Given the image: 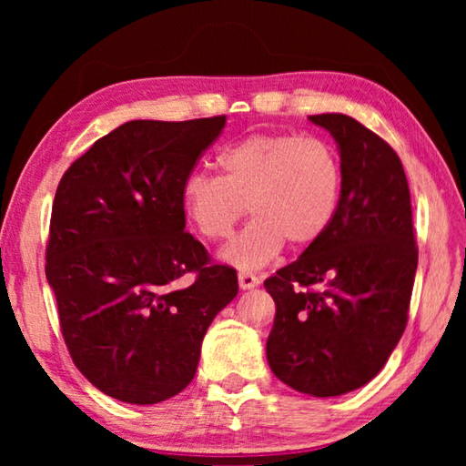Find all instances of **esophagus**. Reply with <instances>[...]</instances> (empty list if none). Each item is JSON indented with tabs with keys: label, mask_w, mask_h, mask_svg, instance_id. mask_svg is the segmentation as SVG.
Wrapping results in <instances>:
<instances>
[{
	"label": "esophagus",
	"mask_w": 466,
	"mask_h": 466,
	"mask_svg": "<svg viewBox=\"0 0 466 466\" xmlns=\"http://www.w3.org/2000/svg\"><path fill=\"white\" fill-rule=\"evenodd\" d=\"M238 283H240L242 289H252V288H257L258 283H261V279H258L255 273L240 271V273H238Z\"/></svg>",
	"instance_id": "1"
}]
</instances>
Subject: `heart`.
<instances>
[{"label": "heart", "instance_id": "obj_1", "mask_svg": "<svg viewBox=\"0 0 466 466\" xmlns=\"http://www.w3.org/2000/svg\"><path fill=\"white\" fill-rule=\"evenodd\" d=\"M222 175L191 172L180 203L208 240H222L248 209V226L224 248V258L242 271L273 261L289 240L319 242L333 224L341 197V167L335 149L298 133H252L218 156Z\"/></svg>", "mask_w": 466, "mask_h": 466}]
</instances>
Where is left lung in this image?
<instances>
[{"label": "left lung", "instance_id": "8db88e82", "mask_svg": "<svg viewBox=\"0 0 466 466\" xmlns=\"http://www.w3.org/2000/svg\"><path fill=\"white\" fill-rule=\"evenodd\" d=\"M341 157L333 224L265 281L275 299L267 361L283 384L339 397L380 372L407 325L417 247L411 195L394 149L347 115H314Z\"/></svg>", "mask_w": 466, "mask_h": 466}]
</instances>
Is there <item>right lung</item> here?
I'll list each match as a JSON object with an SVG mask.
<instances>
[{"label": "right lung", "instance_id": "add662e5", "mask_svg": "<svg viewBox=\"0 0 466 466\" xmlns=\"http://www.w3.org/2000/svg\"><path fill=\"white\" fill-rule=\"evenodd\" d=\"M224 125L125 123L77 157L55 193L45 273L61 333L77 370L123 403L156 405L187 389L211 320L238 294L232 267L211 265L185 232L180 203Z\"/></svg>", "mask_w": 466, "mask_h": 466}]
</instances>
